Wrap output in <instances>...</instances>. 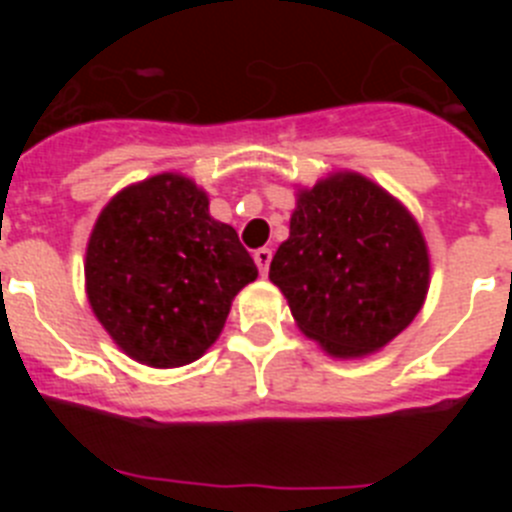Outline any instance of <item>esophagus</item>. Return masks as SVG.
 Instances as JSON below:
<instances>
[{
  "instance_id": "esophagus-1",
  "label": "esophagus",
  "mask_w": 512,
  "mask_h": 512,
  "mask_svg": "<svg viewBox=\"0 0 512 512\" xmlns=\"http://www.w3.org/2000/svg\"><path fill=\"white\" fill-rule=\"evenodd\" d=\"M253 261H256V266H259L261 274H266V271H269V264H271L269 248H259V251H253Z\"/></svg>"
}]
</instances>
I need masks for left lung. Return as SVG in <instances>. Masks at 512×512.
<instances>
[{
	"instance_id": "left-lung-1",
	"label": "left lung",
	"mask_w": 512,
	"mask_h": 512,
	"mask_svg": "<svg viewBox=\"0 0 512 512\" xmlns=\"http://www.w3.org/2000/svg\"><path fill=\"white\" fill-rule=\"evenodd\" d=\"M269 279L330 356L379 351L420 312L431 279L415 217L366 176L343 171L297 192Z\"/></svg>"
}]
</instances>
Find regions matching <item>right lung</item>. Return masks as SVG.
Returning a JSON list of instances; mask_svg holds the SVG:
<instances>
[{
  "mask_svg": "<svg viewBox=\"0 0 512 512\" xmlns=\"http://www.w3.org/2000/svg\"><path fill=\"white\" fill-rule=\"evenodd\" d=\"M87 297L112 341L156 369L192 364L217 341L230 302L259 277L230 225L182 174L117 192L87 246Z\"/></svg>",
  "mask_w": 512,
  "mask_h": 512,
  "instance_id": "right-lung-1",
  "label": "right lung"
}]
</instances>
